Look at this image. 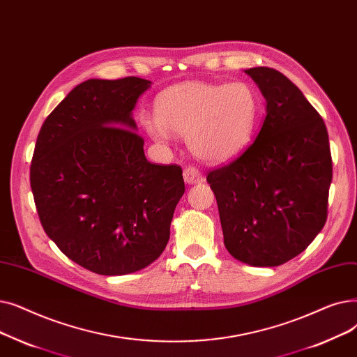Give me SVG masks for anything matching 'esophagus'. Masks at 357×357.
Here are the masks:
<instances>
[{"label": "esophagus", "instance_id": "obj_1", "mask_svg": "<svg viewBox=\"0 0 357 357\" xmlns=\"http://www.w3.org/2000/svg\"><path fill=\"white\" fill-rule=\"evenodd\" d=\"M183 177H184V181L188 183V184H197V183L203 181L202 172L195 165H188V167H185L184 172H183Z\"/></svg>", "mask_w": 357, "mask_h": 357}]
</instances>
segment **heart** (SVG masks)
<instances>
[{
    "label": "heart",
    "instance_id": "heart-1",
    "mask_svg": "<svg viewBox=\"0 0 357 357\" xmlns=\"http://www.w3.org/2000/svg\"><path fill=\"white\" fill-rule=\"evenodd\" d=\"M155 119L144 126L151 138L165 142L169 133L188 138L190 151L209 162H224L248 145L260 116V97L251 84L185 81L155 98Z\"/></svg>",
    "mask_w": 357,
    "mask_h": 357
}]
</instances>
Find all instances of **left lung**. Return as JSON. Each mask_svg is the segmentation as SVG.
I'll list each match as a JSON object with an SVG mask.
<instances>
[{
  "label": "left lung",
  "instance_id": "obj_1",
  "mask_svg": "<svg viewBox=\"0 0 357 357\" xmlns=\"http://www.w3.org/2000/svg\"><path fill=\"white\" fill-rule=\"evenodd\" d=\"M266 98L260 132L231 162L211 169L224 244L232 257L275 267L307 248L324 227L333 160L319 113L282 73L245 71Z\"/></svg>",
  "mask_w": 357,
  "mask_h": 357
}]
</instances>
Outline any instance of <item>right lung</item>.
<instances>
[{
  "label": "right lung",
  "mask_w": 357,
  "mask_h": 357,
  "mask_svg": "<svg viewBox=\"0 0 357 357\" xmlns=\"http://www.w3.org/2000/svg\"><path fill=\"white\" fill-rule=\"evenodd\" d=\"M151 81L87 79L43 122L30 165L40 224L77 264L138 271L164 251L184 193L180 165L151 164L132 110Z\"/></svg>",
  "instance_id": "obj_1"
}]
</instances>
